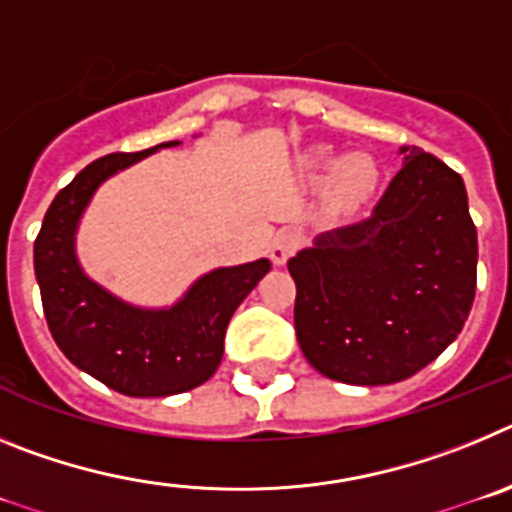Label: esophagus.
<instances>
[{"mask_svg":"<svg viewBox=\"0 0 512 512\" xmlns=\"http://www.w3.org/2000/svg\"><path fill=\"white\" fill-rule=\"evenodd\" d=\"M300 241H302L300 230H295V228L279 230V233L274 235V241H271V248H269L271 261H274L277 266L287 264L289 256H292V253L297 251V246H300Z\"/></svg>","mask_w":512,"mask_h":512,"instance_id":"esophagus-1","label":"esophagus"}]
</instances>
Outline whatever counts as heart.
<instances>
[{
    "label": "heart",
    "instance_id": "obj_1",
    "mask_svg": "<svg viewBox=\"0 0 512 512\" xmlns=\"http://www.w3.org/2000/svg\"><path fill=\"white\" fill-rule=\"evenodd\" d=\"M318 169H336L333 174V192L338 200L343 202H359L366 194H372L379 182V171L374 166L372 158L366 156H348L341 166L336 164V158L330 153H320L315 158Z\"/></svg>",
    "mask_w": 512,
    "mask_h": 512
}]
</instances>
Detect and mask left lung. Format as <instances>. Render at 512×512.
I'll list each match as a JSON object with an SVG mask.
<instances>
[{"mask_svg":"<svg viewBox=\"0 0 512 512\" xmlns=\"http://www.w3.org/2000/svg\"><path fill=\"white\" fill-rule=\"evenodd\" d=\"M366 217L320 233L289 259L295 330L323 377L402 382L431 364L469 318L477 228L454 169L418 146Z\"/></svg>","mask_w":512,"mask_h":512,"instance_id":"left-lung-1","label":"left lung"}]
</instances>
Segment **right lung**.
<instances>
[{
  "mask_svg": "<svg viewBox=\"0 0 512 512\" xmlns=\"http://www.w3.org/2000/svg\"><path fill=\"white\" fill-rule=\"evenodd\" d=\"M171 146L179 140L92 161L56 194L35 238V277L53 341L81 372L128 397H169L207 382L223 359L235 307L271 269L269 259L223 266L158 310L130 305L84 274L76 228L99 184Z\"/></svg>",
  "mask_w": 512,
  "mask_h": 512,
  "instance_id": "1",
  "label": "right lung"
}]
</instances>
